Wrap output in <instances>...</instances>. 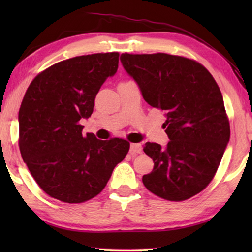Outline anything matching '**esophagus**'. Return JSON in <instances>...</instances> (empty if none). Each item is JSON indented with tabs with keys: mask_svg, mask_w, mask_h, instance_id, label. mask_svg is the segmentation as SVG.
<instances>
[{
	"mask_svg": "<svg viewBox=\"0 0 252 252\" xmlns=\"http://www.w3.org/2000/svg\"><path fill=\"white\" fill-rule=\"evenodd\" d=\"M142 152V146L139 143H132L130 146V153L131 155H138Z\"/></svg>",
	"mask_w": 252,
	"mask_h": 252,
	"instance_id": "34e87169",
	"label": "esophagus"
}]
</instances>
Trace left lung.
<instances>
[{
    "instance_id": "1",
    "label": "left lung",
    "mask_w": 252,
    "mask_h": 252,
    "mask_svg": "<svg viewBox=\"0 0 252 252\" xmlns=\"http://www.w3.org/2000/svg\"><path fill=\"white\" fill-rule=\"evenodd\" d=\"M120 60L143 99L167 118V146L147 142L143 148L155 162L143 185L169 201L201 192L215 177L230 139L218 84L203 65L178 55L123 53Z\"/></svg>"
}]
</instances>
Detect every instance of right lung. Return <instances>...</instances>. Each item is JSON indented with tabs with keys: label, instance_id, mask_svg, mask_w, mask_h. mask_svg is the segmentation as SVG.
I'll list each match as a JSON object with an SVG mask.
<instances>
[{
	"label": "right lung",
	"instance_id": "obj_1",
	"mask_svg": "<svg viewBox=\"0 0 252 252\" xmlns=\"http://www.w3.org/2000/svg\"><path fill=\"white\" fill-rule=\"evenodd\" d=\"M119 53L64 60L29 85L19 111V147L34 180L60 201L81 203L99 194L130 143L82 134L101 85L117 73Z\"/></svg>",
	"mask_w": 252,
	"mask_h": 252
}]
</instances>
